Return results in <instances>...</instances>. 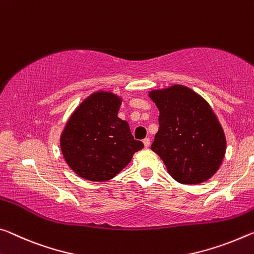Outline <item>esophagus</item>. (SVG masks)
<instances>
[{
  "label": "esophagus",
  "mask_w": 254,
  "mask_h": 254,
  "mask_svg": "<svg viewBox=\"0 0 254 254\" xmlns=\"http://www.w3.org/2000/svg\"><path fill=\"white\" fill-rule=\"evenodd\" d=\"M143 144H144V147L148 148L149 146H150V139H149V138L143 139Z\"/></svg>",
  "instance_id": "34e87169"
}]
</instances>
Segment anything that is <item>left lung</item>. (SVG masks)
Wrapping results in <instances>:
<instances>
[{"instance_id":"obj_1","label":"left lung","mask_w":254,"mask_h":254,"mask_svg":"<svg viewBox=\"0 0 254 254\" xmlns=\"http://www.w3.org/2000/svg\"><path fill=\"white\" fill-rule=\"evenodd\" d=\"M159 128L151 144L168 173L182 184H199L218 171L226 151L224 130L200 95L182 84L152 90Z\"/></svg>"}]
</instances>
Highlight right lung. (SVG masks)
<instances>
[{
	"label": "right lung",
	"mask_w": 254,
	"mask_h": 254,
	"mask_svg": "<svg viewBox=\"0 0 254 254\" xmlns=\"http://www.w3.org/2000/svg\"><path fill=\"white\" fill-rule=\"evenodd\" d=\"M122 98L97 91L72 113L61 134L64 159L76 175L92 182L114 178L143 148L127 121L118 116Z\"/></svg>",
	"instance_id": "obj_1"
}]
</instances>
